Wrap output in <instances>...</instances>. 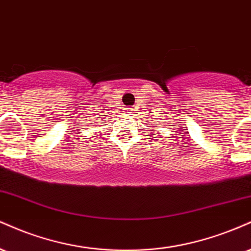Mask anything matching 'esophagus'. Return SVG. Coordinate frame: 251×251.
I'll use <instances>...</instances> for the list:
<instances>
[{"label": "esophagus", "mask_w": 251, "mask_h": 251, "mask_svg": "<svg viewBox=\"0 0 251 251\" xmlns=\"http://www.w3.org/2000/svg\"><path fill=\"white\" fill-rule=\"evenodd\" d=\"M132 111H134V110H132V108H126V113H128V114H132Z\"/></svg>", "instance_id": "34e87169"}]
</instances>
